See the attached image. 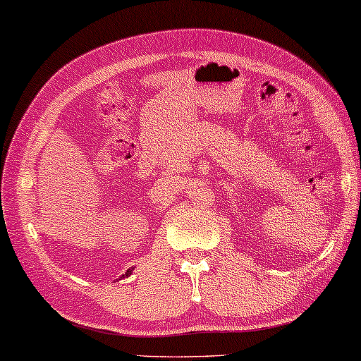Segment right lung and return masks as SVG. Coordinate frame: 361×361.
I'll return each mask as SVG.
<instances>
[{
    "label": "right lung",
    "instance_id": "obj_1",
    "mask_svg": "<svg viewBox=\"0 0 361 361\" xmlns=\"http://www.w3.org/2000/svg\"><path fill=\"white\" fill-rule=\"evenodd\" d=\"M131 273H133V268H131V269H128V271H126V273H125V274H123V276H121V278H128V276H130V274H131Z\"/></svg>",
    "mask_w": 361,
    "mask_h": 361
}]
</instances>
